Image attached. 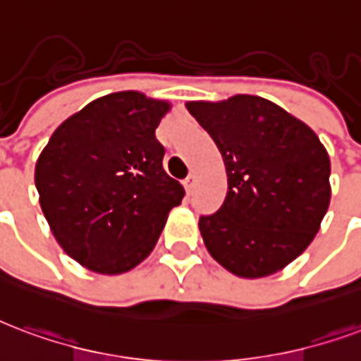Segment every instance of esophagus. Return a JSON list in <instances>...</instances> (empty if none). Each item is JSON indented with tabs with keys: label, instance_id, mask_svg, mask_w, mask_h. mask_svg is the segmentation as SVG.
<instances>
[{
	"label": "esophagus",
	"instance_id": "esophagus-1",
	"mask_svg": "<svg viewBox=\"0 0 361 361\" xmlns=\"http://www.w3.org/2000/svg\"><path fill=\"white\" fill-rule=\"evenodd\" d=\"M195 183H197V178H195L193 173H189L188 178H185V181H183V188H185V191H188V193H193Z\"/></svg>",
	"mask_w": 361,
	"mask_h": 361
}]
</instances>
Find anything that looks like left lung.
<instances>
[{"label": "left lung", "mask_w": 361, "mask_h": 361, "mask_svg": "<svg viewBox=\"0 0 361 361\" xmlns=\"http://www.w3.org/2000/svg\"><path fill=\"white\" fill-rule=\"evenodd\" d=\"M228 173L218 212L199 229L216 262L245 279L276 274L302 255L331 201V160L314 130L258 95L188 101Z\"/></svg>", "instance_id": "left-lung-1"}]
</instances>
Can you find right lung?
<instances>
[{
	"instance_id": "right-lung-1",
	"label": "right lung",
	"mask_w": 361,
	"mask_h": 361,
	"mask_svg": "<svg viewBox=\"0 0 361 361\" xmlns=\"http://www.w3.org/2000/svg\"><path fill=\"white\" fill-rule=\"evenodd\" d=\"M170 109L141 92L109 93L68 116L39 153L34 181L45 220L90 271L118 276L143 262L185 195L154 137Z\"/></svg>"
}]
</instances>
